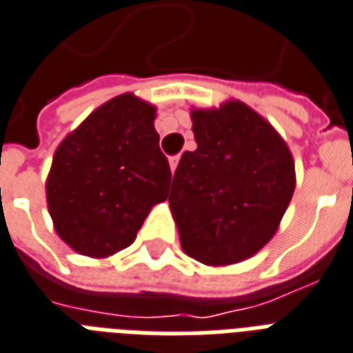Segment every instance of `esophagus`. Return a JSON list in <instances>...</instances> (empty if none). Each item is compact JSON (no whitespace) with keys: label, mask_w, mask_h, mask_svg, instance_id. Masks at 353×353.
I'll return each mask as SVG.
<instances>
[{"label":"esophagus","mask_w":353,"mask_h":353,"mask_svg":"<svg viewBox=\"0 0 353 353\" xmlns=\"http://www.w3.org/2000/svg\"><path fill=\"white\" fill-rule=\"evenodd\" d=\"M168 163H170V170H172V172H176L177 163H179V155H174V157L168 159Z\"/></svg>","instance_id":"esophagus-1"}]
</instances>
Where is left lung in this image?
<instances>
[{
    "instance_id": "left-lung-1",
    "label": "left lung",
    "mask_w": 353,
    "mask_h": 353,
    "mask_svg": "<svg viewBox=\"0 0 353 353\" xmlns=\"http://www.w3.org/2000/svg\"><path fill=\"white\" fill-rule=\"evenodd\" d=\"M194 152L174 174L170 209L183 252L207 266L248 259L278 231L296 187L294 161L248 105L192 109Z\"/></svg>"
}]
</instances>
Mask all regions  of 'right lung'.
I'll return each mask as SVG.
<instances>
[{
  "mask_svg": "<svg viewBox=\"0 0 353 353\" xmlns=\"http://www.w3.org/2000/svg\"><path fill=\"white\" fill-rule=\"evenodd\" d=\"M153 120L152 103L122 94L59 144L46 198L57 235L77 254L105 259L128 248L168 198L172 172Z\"/></svg>",
  "mask_w": 353,
  "mask_h": 353,
  "instance_id": "right-lung-1",
  "label": "right lung"
}]
</instances>
